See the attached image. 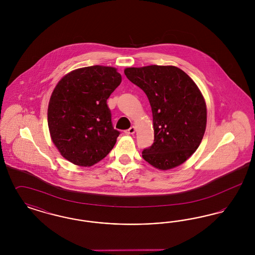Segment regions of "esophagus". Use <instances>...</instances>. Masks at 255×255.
Listing matches in <instances>:
<instances>
[{
	"instance_id": "34e87169",
	"label": "esophagus",
	"mask_w": 255,
	"mask_h": 255,
	"mask_svg": "<svg viewBox=\"0 0 255 255\" xmlns=\"http://www.w3.org/2000/svg\"><path fill=\"white\" fill-rule=\"evenodd\" d=\"M135 132V127L134 126H132V127H130L128 130H126L125 131V133H127V134H133Z\"/></svg>"
}]
</instances>
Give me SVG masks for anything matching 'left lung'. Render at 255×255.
Here are the masks:
<instances>
[{
	"label": "left lung",
	"instance_id": "left-lung-1",
	"mask_svg": "<svg viewBox=\"0 0 255 255\" xmlns=\"http://www.w3.org/2000/svg\"><path fill=\"white\" fill-rule=\"evenodd\" d=\"M124 73L145 93L153 114L154 143L142 151V158L159 170L181 165L197 150L206 131L201 91L174 66L127 68Z\"/></svg>",
	"mask_w": 255,
	"mask_h": 255
}]
</instances>
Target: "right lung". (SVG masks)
I'll list each match as a JSON object with an SVG mask.
<instances>
[{"instance_id": "right-lung-1", "label": "right lung", "mask_w": 255, "mask_h": 255, "mask_svg": "<svg viewBox=\"0 0 255 255\" xmlns=\"http://www.w3.org/2000/svg\"><path fill=\"white\" fill-rule=\"evenodd\" d=\"M122 83L116 68L91 66L66 74L49 99L48 124L61 155L79 166H92L105 158L120 132L113 127L107 105Z\"/></svg>"}]
</instances>
